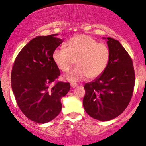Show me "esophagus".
Listing matches in <instances>:
<instances>
[{
  "label": "esophagus",
  "instance_id": "1",
  "mask_svg": "<svg viewBox=\"0 0 146 146\" xmlns=\"http://www.w3.org/2000/svg\"><path fill=\"white\" fill-rule=\"evenodd\" d=\"M76 86H77V84H76V83H71L72 88H76Z\"/></svg>",
  "mask_w": 146,
  "mask_h": 146
}]
</instances>
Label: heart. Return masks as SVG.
<instances>
[{"label":"heart","instance_id":"b5f03b06","mask_svg":"<svg viewBox=\"0 0 146 146\" xmlns=\"http://www.w3.org/2000/svg\"><path fill=\"white\" fill-rule=\"evenodd\" d=\"M110 57L107 45L84 34L72 37L65 44V48H55L52 54L53 61L63 72H67L76 60L77 67L65 76L70 82L99 77L107 67Z\"/></svg>","mask_w":146,"mask_h":146}]
</instances>
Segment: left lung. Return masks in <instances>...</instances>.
<instances>
[{
	"instance_id": "8db88e82",
	"label": "left lung",
	"mask_w": 146,
	"mask_h": 146,
	"mask_svg": "<svg viewBox=\"0 0 146 146\" xmlns=\"http://www.w3.org/2000/svg\"><path fill=\"white\" fill-rule=\"evenodd\" d=\"M106 40L111 57L105 71L84 86L83 105L90 117L108 121L120 115L129 104L133 95L135 74L129 55L117 40Z\"/></svg>"
}]
</instances>
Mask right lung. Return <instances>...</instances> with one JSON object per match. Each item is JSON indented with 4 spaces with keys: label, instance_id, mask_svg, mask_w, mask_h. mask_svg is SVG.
<instances>
[{
    "label": "right lung",
    "instance_id": "add662e5",
    "mask_svg": "<svg viewBox=\"0 0 146 146\" xmlns=\"http://www.w3.org/2000/svg\"><path fill=\"white\" fill-rule=\"evenodd\" d=\"M58 34L37 36L19 53L11 74L12 89L19 107L28 118L46 123L60 113L61 99L69 92L70 83L51 84L60 72L52 54L62 42Z\"/></svg>",
    "mask_w": 146,
    "mask_h": 146
}]
</instances>
